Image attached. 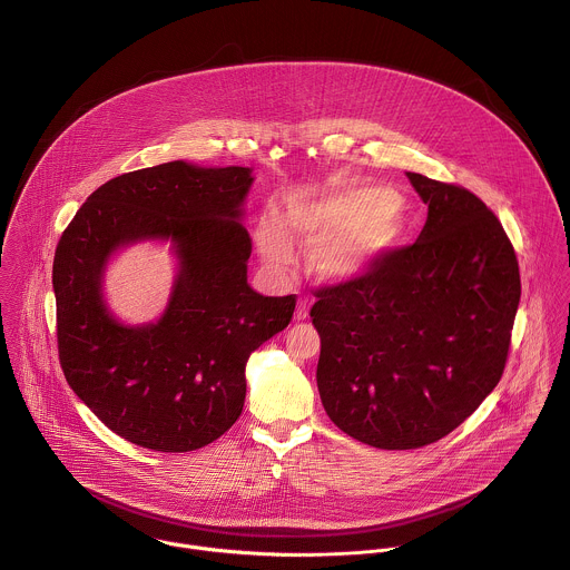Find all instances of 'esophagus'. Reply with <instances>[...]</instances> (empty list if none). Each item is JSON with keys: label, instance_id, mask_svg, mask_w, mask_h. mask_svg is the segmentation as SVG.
I'll return each mask as SVG.
<instances>
[{"label": "esophagus", "instance_id": "1", "mask_svg": "<svg viewBox=\"0 0 570 570\" xmlns=\"http://www.w3.org/2000/svg\"><path fill=\"white\" fill-rule=\"evenodd\" d=\"M294 318H296V321H307V318H309V298H301V301H298V307H296Z\"/></svg>", "mask_w": 570, "mask_h": 570}]
</instances>
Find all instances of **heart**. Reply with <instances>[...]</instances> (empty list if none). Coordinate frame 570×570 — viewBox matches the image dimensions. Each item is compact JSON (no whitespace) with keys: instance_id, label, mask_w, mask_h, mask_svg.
<instances>
[{"instance_id":"b5f03b06","label":"heart","mask_w":570,"mask_h":570,"mask_svg":"<svg viewBox=\"0 0 570 570\" xmlns=\"http://www.w3.org/2000/svg\"><path fill=\"white\" fill-rule=\"evenodd\" d=\"M404 199L389 186L340 184L309 197H294L285 208V227L314 249V272L325 281H348L402 242ZM258 245L267 263L287 267L294 244L281 224L261 228Z\"/></svg>"}]
</instances>
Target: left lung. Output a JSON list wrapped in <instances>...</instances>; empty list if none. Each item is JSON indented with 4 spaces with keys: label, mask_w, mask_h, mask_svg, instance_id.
<instances>
[{
    "label": "left lung",
    "mask_w": 570,
    "mask_h": 570,
    "mask_svg": "<svg viewBox=\"0 0 570 570\" xmlns=\"http://www.w3.org/2000/svg\"><path fill=\"white\" fill-rule=\"evenodd\" d=\"M428 206L414 244L314 292L328 419L380 450L459 428L502 377L520 303L513 245L468 188L407 173Z\"/></svg>",
    "instance_id": "obj_1"
}]
</instances>
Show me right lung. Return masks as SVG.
<instances>
[{"mask_svg": "<svg viewBox=\"0 0 570 570\" xmlns=\"http://www.w3.org/2000/svg\"><path fill=\"white\" fill-rule=\"evenodd\" d=\"M252 168L158 164L96 188L63 230L52 265L63 375L111 432L156 452L219 439L245 402V362L289 325L296 296L247 285L244 202ZM170 240L180 261L158 324H118L101 301L108 256Z\"/></svg>", "mask_w": 570, "mask_h": 570, "instance_id": "right-lung-1", "label": "right lung"}]
</instances>
